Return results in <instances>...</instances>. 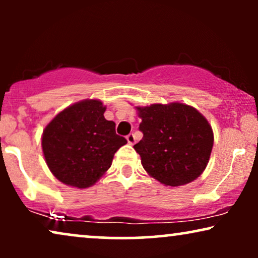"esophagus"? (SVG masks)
Returning <instances> with one entry per match:
<instances>
[{
    "label": "esophagus",
    "instance_id": "34e87169",
    "mask_svg": "<svg viewBox=\"0 0 258 258\" xmlns=\"http://www.w3.org/2000/svg\"><path fill=\"white\" fill-rule=\"evenodd\" d=\"M126 141H128V143L129 144H133L135 143V141H136V139H135V135H134V134H129L128 136H126Z\"/></svg>",
    "mask_w": 258,
    "mask_h": 258
}]
</instances>
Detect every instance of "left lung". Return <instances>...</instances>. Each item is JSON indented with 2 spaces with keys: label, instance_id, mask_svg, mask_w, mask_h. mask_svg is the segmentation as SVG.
Here are the masks:
<instances>
[{
  "label": "left lung",
  "instance_id": "obj_1",
  "mask_svg": "<svg viewBox=\"0 0 258 258\" xmlns=\"http://www.w3.org/2000/svg\"><path fill=\"white\" fill-rule=\"evenodd\" d=\"M143 139L134 146L144 170L164 185H184L207 168L214 146L208 119L191 105L172 102L136 107Z\"/></svg>",
  "mask_w": 258,
  "mask_h": 258
}]
</instances>
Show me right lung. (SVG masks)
<instances>
[{"mask_svg": "<svg viewBox=\"0 0 258 258\" xmlns=\"http://www.w3.org/2000/svg\"><path fill=\"white\" fill-rule=\"evenodd\" d=\"M104 111L101 101L83 100L63 109L44 128L42 150L59 182L80 189L94 185L126 143Z\"/></svg>", "mask_w": 258, "mask_h": 258, "instance_id": "1", "label": "right lung"}]
</instances>
